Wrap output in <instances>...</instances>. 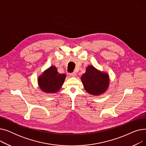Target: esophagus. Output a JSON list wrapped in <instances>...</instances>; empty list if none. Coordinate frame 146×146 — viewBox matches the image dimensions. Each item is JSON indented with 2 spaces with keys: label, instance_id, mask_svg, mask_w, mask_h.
I'll return each mask as SVG.
<instances>
[{
  "label": "esophagus",
  "instance_id": "obj_1",
  "mask_svg": "<svg viewBox=\"0 0 146 146\" xmlns=\"http://www.w3.org/2000/svg\"><path fill=\"white\" fill-rule=\"evenodd\" d=\"M69 75H70V77H76V73H74V72H73V73H71L69 74Z\"/></svg>",
  "mask_w": 146,
  "mask_h": 146
}]
</instances>
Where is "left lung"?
<instances>
[{"instance_id":"8db88e82","label":"left lung","mask_w":146,"mask_h":146,"mask_svg":"<svg viewBox=\"0 0 146 146\" xmlns=\"http://www.w3.org/2000/svg\"><path fill=\"white\" fill-rule=\"evenodd\" d=\"M85 90L90 94L98 95L103 94L108 87V75L97 70L92 66L86 68V73L81 78Z\"/></svg>"}]
</instances>
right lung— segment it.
<instances>
[{
    "label": "right lung",
    "instance_id": "1",
    "mask_svg": "<svg viewBox=\"0 0 146 146\" xmlns=\"http://www.w3.org/2000/svg\"><path fill=\"white\" fill-rule=\"evenodd\" d=\"M65 78V74L58 73L56 67L51 66L38 78V83L44 92L55 93L63 85Z\"/></svg>",
    "mask_w": 146,
    "mask_h": 146
}]
</instances>
